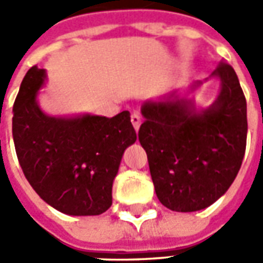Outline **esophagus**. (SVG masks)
Returning a JSON list of instances; mask_svg holds the SVG:
<instances>
[{
  "mask_svg": "<svg viewBox=\"0 0 263 263\" xmlns=\"http://www.w3.org/2000/svg\"><path fill=\"white\" fill-rule=\"evenodd\" d=\"M131 122L132 125H134V128H135V131H138L139 126H141V115L138 114V112H134V114L131 115Z\"/></svg>",
  "mask_w": 263,
  "mask_h": 263,
  "instance_id": "obj_1",
  "label": "esophagus"
}]
</instances>
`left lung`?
<instances>
[{
	"label": "left lung",
	"instance_id": "1",
	"mask_svg": "<svg viewBox=\"0 0 263 263\" xmlns=\"http://www.w3.org/2000/svg\"><path fill=\"white\" fill-rule=\"evenodd\" d=\"M218 97L207 109L172 92L142 105L139 142L159 201L172 211H198L217 201L237 177L247 146V100L237 73L221 62L213 74ZM201 84L197 81L194 87Z\"/></svg>",
	"mask_w": 263,
	"mask_h": 263
}]
</instances>
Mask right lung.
<instances>
[{
	"instance_id": "add662e5",
	"label": "right lung",
	"mask_w": 263,
	"mask_h": 263,
	"mask_svg": "<svg viewBox=\"0 0 263 263\" xmlns=\"http://www.w3.org/2000/svg\"><path fill=\"white\" fill-rule=\"evenodd\" d=\"M45 70L33 66L15 98L12 137L22 172L39 197L60 213L98 215L112 204L122 155L137 141L129 111L112 118L49 117L39 108Z\"/></svg>"
}]
</instances>
